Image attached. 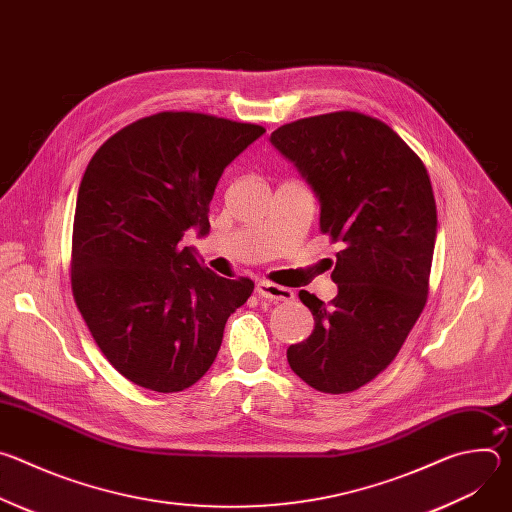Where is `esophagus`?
<instances>
[{
	"mask_svg": "<svg viewBox=\"0 0 512 512\" xmlns=\"http://www.w3.org/2000/svg\"><path fill=\"white\" fill-rule=\"evenodd\" d=\"M257 294L265 300H271V302H291L296 296L294 289L271 283V281H259L257 283Z\"/></svg>",
	"mask_w": 512,
	"mask_h": 512,
	"instance_id": "obj_1",
	"label": "esophagus"
}]
</instances>
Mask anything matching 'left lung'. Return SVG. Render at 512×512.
<instances>
[{
  "label": "left lung",
  "instance_id": "obj_1",
  "mask_svg": "<svg viewBox=\"0 0 512 512\" xmlns=\"http://www.w3.org/2000/svg\"><path fill=\"white\" fill-rule=\"evenodd\" d=\"M275 148L320 200V231L340 243L324 304L302 289L314 332L287 348V362L322 393H350L381 375L421 316L437 233L421 158L381 119L334 111L285 123Z\"/></svg>",
  "mask_w": 512,
  "mask_h": 512
}]
</instances>
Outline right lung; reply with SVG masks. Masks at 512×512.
Masks as SVG:
<instances>
[{"mask_svg":"<svg viewBox=\"0 0 512 512\" xmlns=\"http://www.w3.org/2000/svg\"><path fill=\"white\" fill-rule=\"evenodd\" d=\"M265 133L194 111L141 117L111 135L81 180L70 285L97 346L131 383L178 393L216 358L229 316L253 294L249 277H218L192 249L225 168Z\"/></svg>","mask_w":512,"mask_h":512,"instance_id":"right-lung-1","label":"right lung"}]
</instances>
